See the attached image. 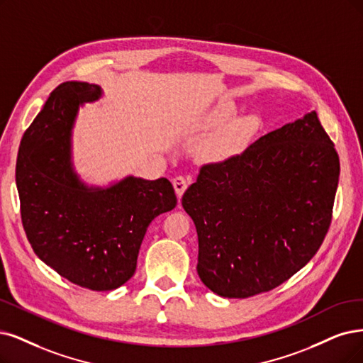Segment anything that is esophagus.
Masks as SVG:
<instances>
[{
    "mask_svg": "<svg viewBox=\"0 0 363 363\" xmlns=\"http://www.w3.org/2000/svg\"><path fill=\"white\" fill-rule=\"evenodd\" d=\"M173 186H174V191H177L178 197L181 199L182 194L185 193V190L189 189V179L184 178V177L173 178Z\"/></svg>",
    "mask_w": 363,
    "mask_h": 363,
    "instance_id": "esophagus-1",
    "label": "esophagus"
}]
</instances>
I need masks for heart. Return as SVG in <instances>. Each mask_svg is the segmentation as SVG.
I'll return each mask as SVG.
<instances>
[{
  "instance_id": "b5f03b06",
  "label": "heart",
  "mask_w": 363,
  "mask_h": 363,
  "mask_svg": "<svg viewBox=\"0 0 363 363\" xmlns=\"http://www.w3.org/2000/svg\"><path fill=\"white\" fill-rule=\"evenodd\" d=\"M236 115L238 109L235 104L221 103L206 118V127L209 130H220L225 127L209 145L208 152L211 155L224 157L235 154L245 147L259 133L262 121L257 115H247L235 119Z\"/></svg>"
}]
</instances>
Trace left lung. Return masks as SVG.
<instances>
[{
    "label": "left lung",
    "mask_w": 363,
    "mask_h": 363,
    "mask_svg": "<svg viewBox=\"0 0 363 363\" xmlns=\"http://www.w3.org/2000/svg\"><path fill=\"white\" fill-rule=\"evenodd\" d=\"M338 179V152L315 112L203 164L182 197L202 283L250 298L291 278L323 244Z\"/></svg>",
    "instance_id": "obj_1"
}]
</instances>
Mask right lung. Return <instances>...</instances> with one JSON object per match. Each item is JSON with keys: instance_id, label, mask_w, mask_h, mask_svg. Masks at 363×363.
<instances>
[{"instance_id": "right-lung-1", "label": "right lung", "mask_w": 363, "mask_h": 363, "mask_svg": "<svg viewBox=\"0 0 363 363\" xmlns=\"http://www.w3.org/2000/svg\"><path fill=\"white\" fill-rule=\"evenodd\" d=\"M101 96L97 85L64 82L21 140L16 185L23 230L40 260L70 283L113 290L133 277L147 225L178 200L169 179L128 177L88 189L70 164V128L79 104Z\"/></svg>"}]
</instances>
